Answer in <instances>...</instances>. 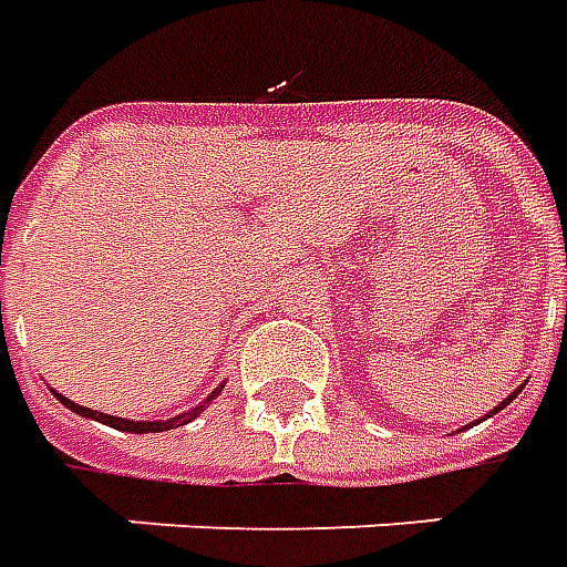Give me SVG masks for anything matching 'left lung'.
Here are the masks:
<instances>
[{
  "label": "left lung",
  "mask_w": 567,
  "mask_h": 567,
  "mask_svg": "<svg viewBox=\"0 0 567 567\" xmlns=\"http://www.w3.org/2000/svg\"><path fill=\"white\" fill-rule=\"evenodd\" d=\"M519 390H523V384H519V388L514 390V393H511V396H507V400H502V402H498L496 409H489V412H486L484 417H481V421H486V417H493V414H498V412H502V409H505V405H511V400H517V396H519Z\"/></svg>",
  "instance_id": "left-lung-1"
}]
</instances>
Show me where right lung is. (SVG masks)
Returning <instances> with one entry per match:
<instances>
[{"instance_id":"add662e5","label":"right lung","mask_w":567,"mask_h":567,"mask_svg":"<svg viewBox=\"0 0 567 567\" xmlns=\"http://www.w3.org/2000/svg\"><path fill=\"white\" fill-rule=\"evenodd\" d=\"M221 388H225V384H219V388L213 390L207 400L198 402L195 409H188V412L177 414V417H167V421H132V417L102 414V412H95V409H86V405H78V402H71L69 396H62V393H56V390H50V393H53V396H56V400H60L65 409H71L74 414H81V417H90V421L104 423V426H113V430H123V433H165V430H177V426H186V423L195 421V417H198V414L207 409L209 402L219 396Z\"/></svg>"}]
</instances>
